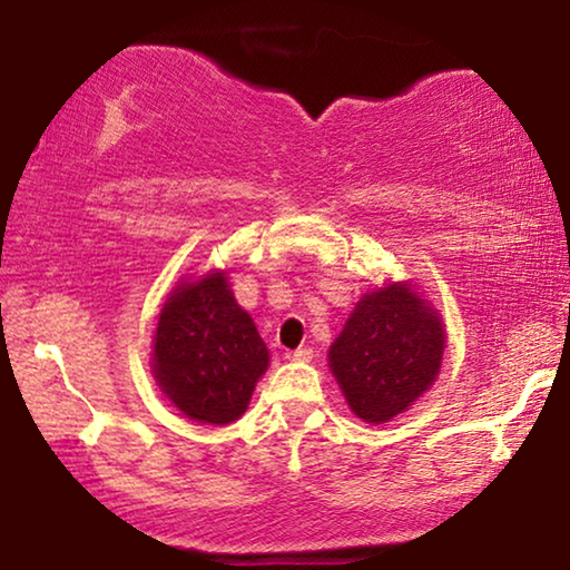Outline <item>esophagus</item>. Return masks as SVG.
I'll use <instances>...</instances> for the list:
<instances>
[{
    "instance_id": "34e87169",
    "label": "esophagus",
    "mask_w": 570,
    "mask_h": 570,
    "mask_svg": "<svg viewBox=\"0 0 570 570\" xmlns=\"http://www.w3.org/2000/svg\"><path fill=\"white\" fill-rule=\"evenodd\" d=\"M288 362H312L314 360V352L308 350V346H302V350H294L286 354Z\"/></svg>"
}]
</instances>
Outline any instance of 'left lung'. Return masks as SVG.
<instances>
[{"instance_id": "obj_1", "label": "left lung", "mask_w": 570, "mask_h": 570, "mask_svg": "<svg viewBox=\"0 0 570 570\" xmlns=\"http://www.w3.org/2000/svg\"><path fill=\"white\" fill-rule=\"evenodd\" d=\"M445 324L414 282L362 294L330 346V370L350 410L382 424L407 412L435 384Z\"/></svg>"}]
</instances>
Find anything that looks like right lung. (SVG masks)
I'll list each match as a JSON object with an SVG mask.
<instances>
[{"instance_id": "add662e5", "label": "right lung", "mask_w": 570, "mask_h": 570, "mask_svg": "<svg viewBox=\"0 0 570 570\" xmlns=\"http://www.w3.org/2000/svg\"><path fill=\"white\" fill-rule=\"evenodd\" d=\"M266 370L268 350L228 272L183 276L160 306L150 354L153 380L173 407L200 424L234 422Z\"/></svg>"}]
</instances>
